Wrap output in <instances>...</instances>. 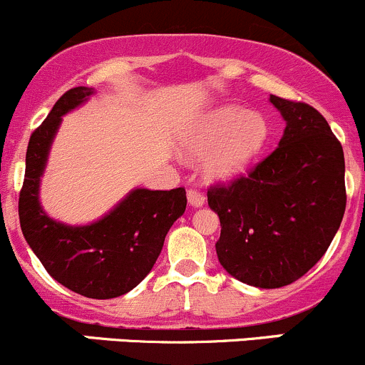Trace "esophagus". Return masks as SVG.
Here are the masks:
<instances>
[{"mask_svg": "<svg viewBox=\"0 0 365 365\" xmlns=\"http://www.w3.org/2000/svg\"><path fill=\"white\" fill-rule=\"evenodd\" d=\"M187 199H189L190 206H194V208H199V206L205 205V194L199 192L197 189L187 190Z\"/></svg>", "mask_w": 365, "mask_h": 365, "instance_id": "1", "label": "esophagus"}]
</instances>
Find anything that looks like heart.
Wrapping results in <instances>:
<instances>
[{
  "label": "heart",
  "mask_w": 365,
  "mask_h": 365,
  "mask_svg": "<svg viewBox=\"0 0 365 365\" xmlns=\"http://www.w3.org/2000/svg\"><path fill=\"white\" fill-rule=\"evenodd\" d=\"M269 138L267 120L257 112L237 105H225L206 113L189 128L183 147L192 155L206 157L212 178L232 180L241 175L264 150Z\"/></svg>",
  "instance_id": "heart-1"
}]
</instances>
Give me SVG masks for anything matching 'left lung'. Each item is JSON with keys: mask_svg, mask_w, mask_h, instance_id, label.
Segmentation results:
<instances>
[{"mask_svg": "<svg viewBox=\"0 0 365 365\" xmlns=\"http://www.w3.org/2000/svg\"><path fill=\"white\" fill-rule=\"evenodd\" d=\"M285 118L278 147L247 176L212 185L218 262L259 289L294 283L322 259L344 208V153L327 120L301 101L269 96Z\"/></svg>", "mask_w": 365, "mask_h": 365, "instance_id": "1", "label": "left lung"}]
</instances>
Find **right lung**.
<instances>
[{
    "instance_id": "right-lung-1",
    "label": "right lung",
    "mask_w": 365,
    "mask_h": 365,
    "mask_svg": "<svg viewBox=\"0 0 365 365\" xmlns=\"http://www.w3.org/2000/svg\"><path fill=\"white\" fill-rule=\"evenodd\" d=\"M94 91L64 92L48 117L31 134L26 175L19 195V220L31 250L56 282L91 299L128 294L152 271L164 237L185 212L183 187L171 190L134 189L108 215L89 225L56 222L40 205V178L63 115Z\"/></svg>"
}]
</instances>
